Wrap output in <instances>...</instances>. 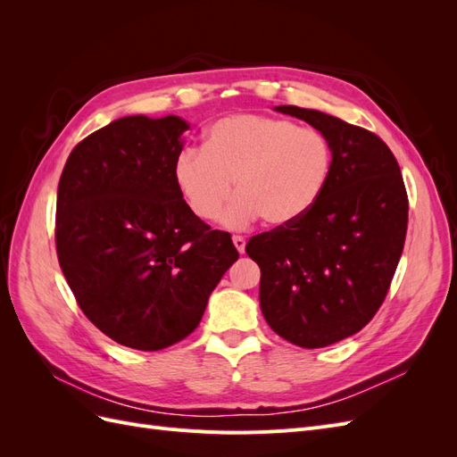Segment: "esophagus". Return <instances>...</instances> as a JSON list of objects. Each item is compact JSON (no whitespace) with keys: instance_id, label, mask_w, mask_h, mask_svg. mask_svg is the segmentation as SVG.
Wrapping results in <instances>:
<instances>
[{"instance_id":"obj_1","label":"esophagus","mask_w":457,"mask_h":457,"mask_svg":"<svg viewBox=\"0 0 457 457\" xmlns=\"http://www.w3.org/2000/svg\"><path fill=\"white\" fill-rule=\"evenodd\" d=\"M232 242H234V247H237L238 253H244L245 252V238L244 237H232Z\"/></svg>"}]
</instances>
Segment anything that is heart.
<instances>
[{
  "label": "heart",
  "mask_w": 457,
  "mask_h": 457,
  "mask_svg": "<svg viewBox=\"0 0 457 457\" xmlns=\"http://www.w3.org/2000/svg\"><path fill=\"white\" fill-rule=\"evenodd\" d=\"M328 137L295 121L237 114L215 121L202 148H183L173 162L179 195L198 219L223 210L230 228H245L262 217L270 227L299 220L322 196L331 175Z\"/></svg>",
  "instance_id": "1"
}]
</instances>
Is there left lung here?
Masks as SVG:
<instances>
[{"instance_id": "8db88e82", "label": "left lung", "mask_w": 457, "mask_h": 457, "mask_svg": "<svg viewBox=\"0 0 457 457\" xmlns=\"http://www.w3.org/2000/svg\"><path fill=\"white\" fill-rule=\"evenodd\" d=\"M331 145L322 196L299 220L252 237L245 253L261 269L259 305L267 324L303 349L361 331L383 305L408 228V195L391 148L376 133L299 106Z\"/></svg>"}]
</instances>
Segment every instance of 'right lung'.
Listing matches in <instances>:
<instances>
[{
	"label": "right lung",
	"instance_id": "obj_1",
	"mask_svg": "<svg viewBox=\"0 0 457 457\" xmlns=\"http://www.w3.org/2000/svg\"><path fill=\"white\" fill-rule=\"evenodd\" d=\"M187 121L126 116L79 141L57 190L54 244L79 309L104 336L162 351L190 336L238 259L173 179Z\"/></svg>",
	"mask_w": 457,
	"mask_h": 457
}]
</instances>
